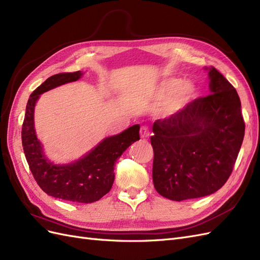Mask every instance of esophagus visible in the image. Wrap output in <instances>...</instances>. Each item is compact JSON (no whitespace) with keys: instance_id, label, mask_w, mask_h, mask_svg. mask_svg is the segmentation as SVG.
Returning a JSON list of instances; mask_svg holds the SVG:
<instances>
[{"instance_id":"esophagus-1","label":"esophagus","mask_w":260,"mask_h":260,"mask_svg":"<svg viewBox=\"0 0 260 260\" xmlns=\"http://www.w3.org/2000/svg\"><path fill=\"white\" fill-rule=\"evenodd\" d=\"M140 135H141V138H142V139H147L149 137L148 127H146V125H142V127H141V130H140Z\"/></svg>"}]
</instances>
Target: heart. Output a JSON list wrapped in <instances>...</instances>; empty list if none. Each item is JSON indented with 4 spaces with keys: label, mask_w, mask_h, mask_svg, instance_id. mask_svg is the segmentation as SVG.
Returning a JSON list of instances; mask_svg holds the SVG:
<instances>
[{
    "label": "heart",
    "mask_w": 260,
    "mask_h": 260,
    "mask_svg": "<svg viewBox=\"0 0 260 260\" xmlns=\"http://www.w3.org/2000/svg\"><path fill=\"white\" fill-rule=\"evenodd\" d=\"M198 95V89L191 82H185L182 78L171 77L161 81L154 92L155 99L166 102V112L175 115L190 103Z\"/></svg>",
    "instance_id": "b5f03b06"
}]
</instances>
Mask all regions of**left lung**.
<instances>
[{
	"label": "left lung",
	"mask_w": 260,
	"mask_h": 260,
	"mask_svg": "<svg viewBox=\"0 0 260 260\" xmlns=\"http://www.w3.org/2000/svg\"><path fill=\"white\" fill-rule=\"evenodd\" d=\"M210 93L153 124V182L171 201L203 198L218 191L231 176L245 132L241 101L215 67Z\"/></svg>",
	"instance_id": "1"
}]
</instances>
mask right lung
<instances>
[{"instance_id":"right-lung-1","label":"right lung","mask_w":260,"mask_h":260,"mask_svg":"<svg viewBox=\"0 0 260 260\" xmlns=\"http://www.w3.org/2000/svg\"><path fill=\"white\" fill-rule=\"evenodd\" d=\"M81 72L51 76L31 93L21 128V142L29 168L37 183L53 198L77 203H93L111 191L115 180L114 165L132 143L140 140V125L135 124L117 136L104 139L81 159L68 165H54L43 154L35 130L34 112L43 92L77 81Z\"/></svg>"}]
</instances>
